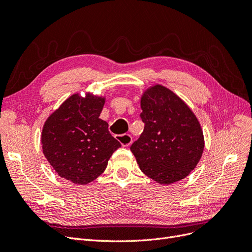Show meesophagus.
Here are the masks:
<instances>
[{"label": "esophagus", "mask_w": 252, "mask_h": 252, "mask_svg": "<svg viewBox=\"0 0 252 252\" xmlns=\"http://www.w3.org/2000/svg\"><path fill=\"white\" fill-rule=\"evenodd\" d=\"M117 140L123 145L124 147H127V146H129V145L131 144V142H132V138H131V135L130 134H128V133H124V134H121V135H117Z\"/></svg>", "instance_id": "obj_1"}]
</instances>
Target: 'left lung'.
<instances>
[{"mask_svg":"<svg viewBox=\"0 0 252 252\" xmlns=\"http://www.w3.org/2000/svg\"><path fill=\"white\" fill-rule=\"evenodd\" d=\"M141 108L144 130L130 146L141 170L163 185L186 178L204 150L203 131L194 113L162 85L145 91Z\"/></svg>","mask_w":252,"mask_h":252,"instance_id":"obj_1","label":"left lung"}]
</instances>
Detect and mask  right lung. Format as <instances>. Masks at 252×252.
<instances>
[{"mask_svg": "<svg viewBox=\"0 0 252 252\" xmlns=\"http://www.w3.org/2000/svg\"><path fill=\"white\" fill-rule=\"evenodd\" d=\"M105 98L73 94L45 122L43 154L61 178L85 185L102 174L121 144L101 120Z\"/></svg>", "mask_w": 252, "mask_h": 252, "instance_id": "add662e5", "label": "right lung"}]
</instances>
